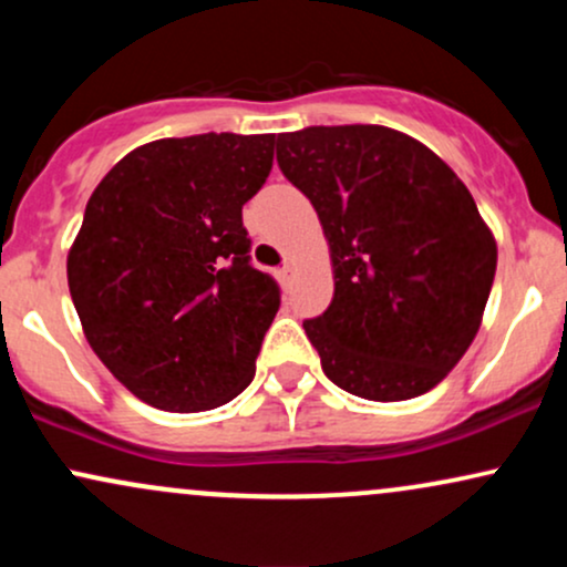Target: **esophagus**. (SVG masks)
Listing matches in <instances>:
<instances>
[{"instance_id": "esophagus-1", "label": "esophagus", "mask_w": 567, "mask_h": 567, "mask_svg": "<svg viewBox=\"0 0 567 567\" xmlns=\"http://www.w3.org/2000/svg\"><path fill=\"white\" fill-rule=\"evenodd\" d=\"M292 275H296V266H292L290 261L282 264V266H279V269H277V277L282 279V282H290Z\"/></svg>"}]
</instances>
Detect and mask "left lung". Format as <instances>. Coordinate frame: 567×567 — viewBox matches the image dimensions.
I'll return each mask as SVG.
<instances>
[{"label":"left lung","instance_id":"8db88e82","mask_svg":"<svg viewBox=\"0 0 567 567\" xmlns=\"http://www.w3.org/2000/svg\"><path fill=\"white\" fill-rule=\"evenodd\" d=\"M279 171L320 216L333 301L303 330L343 392L426 394L472 347L498 247L470 188L432 148L383 125L277 135Z\"/></svg>","mask_w":567,"mask_h":567}]
</instances>
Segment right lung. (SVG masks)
I'll return each instance as SVG.
<instances>
[{
    "label": "right lung",
    "mask_w": 567,
    "mask_h": 567,
    "mask_svg": "<svg viewBox=\"0 0 567 567\" xmlns=\"http://www.w3.org/2000/svg\"><path fill=\"white\" fill-rule=\"evenodd\" d=\"M275 162V135L143 143L103 175L66 258L84 338L146 405L199 413L256 375L279 309L250 266L243 205Z\"/></svg>",
    "instance_id": "1"
}]
</instances>
